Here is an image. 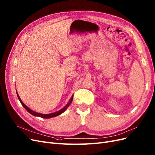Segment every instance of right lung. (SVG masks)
Listing matches in <instances>:
<instances>
[{
    "label": "right lung",
    "mask_w": 155,
    "mask_h": 155,
    "mask_svg": "<svg viewBox=\"0 0 155 155\" xmlns=\"http://www.w3.org/2000/svg\"><path fill=\"white\" fill-rule=\"evenodd\" d=\"M16 94H17V96H18V100H20V103H21V104L22 105L23 107H24L25 108V110H26L28 112H29L31 114H32V115H33V116H34L40 117L45 118V119H48V118H51V117H54L59 116V115H60V114H61L62 113L64 112L67 109V108L69 107V105H70L71 104V103L72 102L73 98V95L72 97L71 98V99L70 100V101H69V102L66 104V105L64 107H63V108H62V109L59 110V111L54 112V113L48 114H41V113L36 112H34V111L32 110L31 109H30L29 108H28L27 106H26V105L24 104V103L22 102V101L21 100V99H20V96H19V95H18V94L17 93V92H16Z\"/></svg>",
    "instance_id": "add662e5"
}]
</instances>
